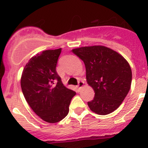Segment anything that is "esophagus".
Returning a JSON list of instances; mask_svg holds the SVG:
<instances>
[{
    "label": "esophagus",
    "instance_id": "1",
    "mask_svg": "<svg viewBox=\"0 0 148 148\" xmlns=\"http://www.w3.org/2000/svg\"><path fill=\"white\" fill-rule=\"evenodd\" d=\"M83 86H84V82H82V81H79V83H78V86H77V88H78V90H80V88Z\"/></svg>",
    "mask_w": 148,
    "mask_h": 148
}]
</instances>
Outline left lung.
<instances>
[{
  "instance_id": "1",
  "label": "left lung",
  "mask_w": 148,
  "mask_h": 148,
  "mask_svg": "<svg viewBox=\"0 0 148 148\" xmlns=\"http://www.w3.org/2000/svg\"><path fill=\"white\" fill-rule=\"evenodd\" d=\"M86 66V79L95 96L88 102L90 110L107 115L119 107L131 86L132 71L128 62L116 51L104 46L72 49Z\"/></svg>"
}]
</instances>
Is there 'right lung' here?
<instances>
[{
  "label": "right lung",
  "mask_w": 148,
  "mask_h": 148,
  "mask_svg": "<svg viewBox=\"0 0 148 148\" xmlns=\"http://www.w3.org/2000/svg\"><path fill=\"white\" fill-rule=\"evenodd\" d=\"M61 50H46L34 55L25 66L21 79L26 102L40 118L49 123L64 119L76 94L62 84L56 71Z\"/></svg>",
  "instance_id": "obj_1"
}]
</instances>
